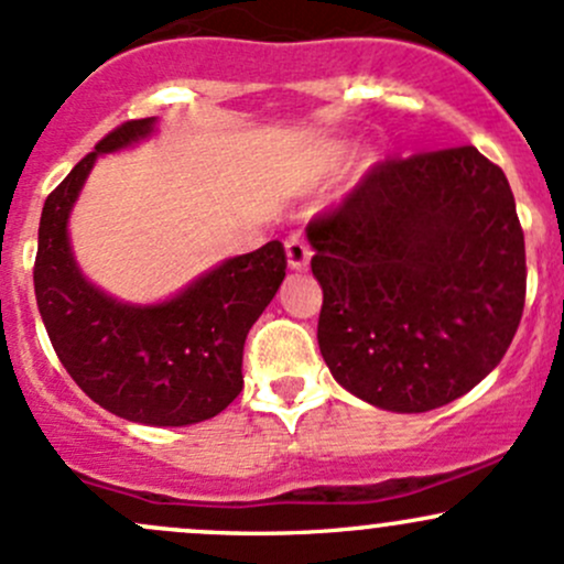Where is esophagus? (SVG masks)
Wrapping results in <instances>:
<instances>
[{
  "instance_id": "obj_1",
  "label": "esophagus",
  "mask_w": 564,
  "mask_h": 564,
  "mask_svg": "<svg viewBox=\"0 0 564 564\" xmlns=\"http://www.w3.org/2000/svg\"><path fill=\"white\" fill-rule=\"evenodd\" d=\"M311 246H307V240L302 238L300 232L289 235L286 238V259H289V268L292 270H305L307 264H311Z\"/></svg>"
}]
</instances>
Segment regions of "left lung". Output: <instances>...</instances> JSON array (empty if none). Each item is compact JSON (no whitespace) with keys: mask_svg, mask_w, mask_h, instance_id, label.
Wrapping results in <instances>:
<instances>
[{"mask_svg":"<svg viewBox=\"0 0 564 564\" xmlns=\"http://www.w3.org/2000/svg\"><path fill=\"white\" fill-rule=\"evenodd\" d=\"M334 380L429 412L485 380L524 311V232L509 178L476 147L377 163L307 225Z\"/></svg>","mask_w":564,"mask_h":564,"instance_id":"obj_1","label":"left lung"}]
</instances>
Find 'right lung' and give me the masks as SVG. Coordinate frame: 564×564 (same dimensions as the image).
<instances>
[{
    "label": "right lung",
    "instance_id": "obj_1",
    "mask_svg": "<svg viewBox=\"0 0 564 564\" xmlns=\"http://www.w3.org/2000/svg\"><path fill=\"white\" fill-rule=\"evenodd\" d=\"M152 131L154 117L122 122L47 195L34 294L55 356L98 406L131 423L176 429L214 417L243 391L246 334L283 283L286 251L270 240L160 305H126L93 286L72 257V206L98 154Z\"/></svg>",
    "mask_w": 564,
    "mask_h": 564
}]
</instances>
